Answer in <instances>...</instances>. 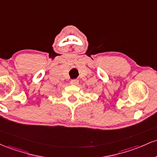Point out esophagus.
<instances>
[{
  "label": "esophagus",
  "mask_w": 157,
  "mask_h": 157,
  "mask_svg": "<svg viewBox=\"0 0 157 157\" xmlns=\"http://www.w3.org/2000/svg\"><path fill=\"white\" fill-rule=\"evenodd\" d=\"M70 84H73V85H77L78 84V79H73V80L70 81Z\"/></svg>",
  "instance_id": "obj_1"
}]
</instances>
